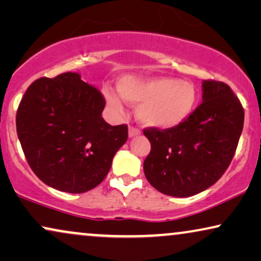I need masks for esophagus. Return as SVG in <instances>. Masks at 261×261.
Returning a JSON list of instances; mask_svg holds the SVG:
<instances>
[{
    "instance_id": "1",
    "label": "esophagus",
    "mask_w": 261,
    "mask_h": 261,
    "mask_svg": "<svg viewBox=\"0 0 261 261\" xmlns=\"http://www.w3.org/2000/svg\"><path fill=\"white\" fill-rule=\"evenodd\" d=\"M141 134V131L138 130L137 127H134V126H130L128 127V137L133 138V137H136L138 135Z\"/></svg>"
}]
</instances>
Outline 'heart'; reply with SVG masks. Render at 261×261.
<instances>
[{
  "label": "heart",
  "mask_w": 261,
  "mask_h": 261,
  "mask_svg": "<svg viewBox=\"0 0 261 261\" xmlns=\"http://www.w3.org/2000/svg\"><path fill=\"white\" fill-rule=\"evenodd\" d=\"M118 90L124 101L137 106L141 124L162 130L186 121L199 102V92L192 82L173 77L124 76L118 81ZM103 95L111 109L123 113V101L116 92L106 88Z\"/></svg>",
  "instance_id": "1"
}]
</instances>
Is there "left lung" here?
<instances>
[{"mask_svg":"<svg viewBox=\"0 0 261 261\" xmlns=\"http://www.w3.org/2000/svg\"><path fill=\"white\" fill-rule=\"evenodd\" d=\"M203 102L179 126L145 128L151 144L145 158V178L152 187L172 197H191L213 186L235 154L245 112L230 87L203 81Z\"/></svg>","mask_w":261,"mask_h":261,"instance_id":"8db88e82","label":"left lung"}]
</instances>
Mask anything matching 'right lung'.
<instances>
[{
    "instance_id": "right-lung-1",
    "label": "right lung",
    "mask_w": 261,
    "mask_h": 261,
    "mask_svg": "<svg viewBox=\"0 0 261 261\" xmlns=\"http://www.w3.org/2000/svg\"><path fill=\"white\" fill-rule=\"evenodd\" d=\"M105 99L79 72L41 77L27 88L16 131L32 171L47 186L83 193L106 178L113 156L127 140L126 125L101 116Z\"/></svg>"
}]
</instances>
